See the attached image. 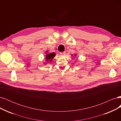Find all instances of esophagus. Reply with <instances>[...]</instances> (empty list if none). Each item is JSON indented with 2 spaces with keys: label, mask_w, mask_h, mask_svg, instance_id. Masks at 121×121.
I'll return each instance as SVG.
<instances>
[{
  "label": "esophagus",
  "mask_w": 121,
  "mask_h": 121,
  "mask_svg": "<svg viewBox=\"0 0 121 121\" xmlns=\"http://www.w3.org/2000/svg\"><path fill=\"white\" fill-rule=\"evenodd\" d=\"M65 52H60V55L61 56H65Z\"/></svg>",
  "instance_id": "1"
}]
</instances>
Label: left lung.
<instances>
[{"label": "left lung", "instance_id": "8db88e82", "mask_svg": "<svg viewBox=\"0 0 121 121\" xmlns=\"http://www.w3.org/2000/svg\"><path fill=\"white\" fill-rule=\"evenodd\" d=\"M74 56H77V54H74ZM72 56H73V54H72Z\"/></svg>", "mask_w": 121, "mask_h": 121}]
</instances>
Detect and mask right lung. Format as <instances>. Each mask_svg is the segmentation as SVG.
<instances>
[{
	"instance_id": "1",
	"label": "right lung",
	"mask_w": 121,
	"mask_h": 121,
	"mask_svg": "<svg viewBox=\"0 0 121 121\" xmlns=\"http://www.w3.org/2000/svg\"><path fill=\"white\" fill-rule=\"evenodd\" d=\"M56 54L54 52H52V53H48V50L46 51V56H45V60L46 61L44 63V65H47V63H52V59L54 58V57L56 56Z\"/></svg>"
}]
</instances>
